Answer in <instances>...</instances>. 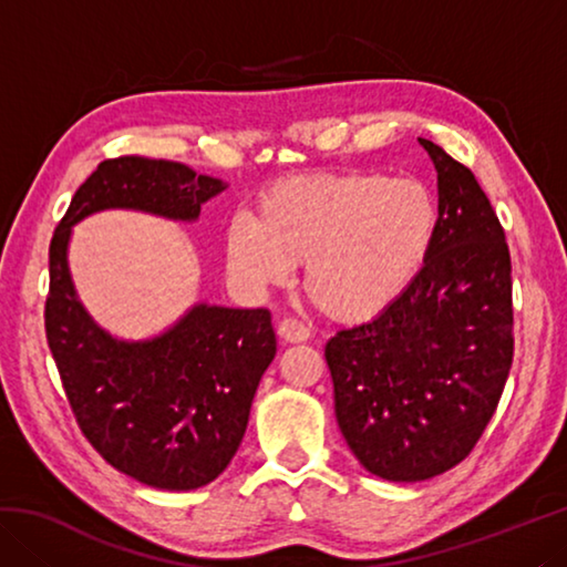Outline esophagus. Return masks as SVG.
Wrapping results in <instances>:
<instances>
[{
	"instance_id": "esophagus-1",
	"label": "esophagus",
	"mask_w": 567,
	"mask_h": 567,
	"mask_svg": "<svg viewBox=\"0 0 567 567\" xmlns=\"http://www.w3.org/2000/svg\"><path fill=\"white\" fill-rule=\"evenodd\" d=\"M277 334H280L285 342L297 344V342H305L307 338H310V330H307L305 324H300L297 320H282L280 324H277Z\"/></svg>"
}]
</instances>
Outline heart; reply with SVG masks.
Segmentation results:
<instances>
[{"label": "heart", "mask_w": 567, "mask_h": 567, "mask_svg": "<svg viewBox=\"0 0 567 567\" xmlns=\"http://www.w3.org/2000/svg\"><path fill=\"white\" fill-rule=\"evenodd\" d=\"M437 225L433 192L417 179L305 175L277 182L255 217L229 223L225 260L249 295L287 285L305 262V290L330 318L368 322L420 275Z\"/></svg>", "instance_id": "1"}]
</instances>
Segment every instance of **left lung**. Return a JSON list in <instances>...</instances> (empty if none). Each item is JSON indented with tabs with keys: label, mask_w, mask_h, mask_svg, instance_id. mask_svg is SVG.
<instances>
[{
	"label": "left lung",
	"mask_w": 567,
	"mask_h": 567,
	"mask_svg": "<svg viewBox=\"0 0 567 567\" xmlns=\"http://www.w3.org/2000/svg\"><path fill=\"white\" fill-rule=\"evenodd\" d=\"M437 172L427 262L385 312L324 344L334 415L352 455L420 483L470 455L513 364L511 252L473 172L417 137Z\"/></svg>",
	"instance_id": "8db88e82"
}]
</instances>
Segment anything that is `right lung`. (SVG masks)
I'll use <instances>...</instances> for the list:
<instances>
[{
  "mask_svg": "<svg viewBox=\"0 0 567 567\" xmlns=\"http://www.w3.org/2000/svg\"><path fill=\"white\" fill-rule=\"evenodd\" d=\"M227 187L179 162L107 159L74 192L50 245L44 324L66 400L94 450L157 491H197L235 457L277 352L272 318L262 307L195 302L157 334L120 338L76 295L72 229L107 209L192 225Z\"/></svg>",
  "mask_w": 567,
  "mask_h": 567,
  "instance_id": "right-lung-1",
  "label": "right lung"
}]
</instances>
